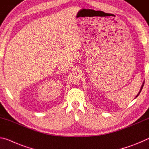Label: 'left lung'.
Wrapping results in <instances>:
<instances>
[{
  "label": "left lung",
  "mask_w": 149,
  "mask_h": 149,
  "mask_svg": "<svg viewBox=\"0 0 149 149\" xmlns=\"http://www.w3.org/2000/svg\"><path fill=\"white\" fill-rule=\"evenodd\" d=\"M143 86H144V83H143V86H142V87H141V91H140V92H139V94H137V96H136V97H137V96H139V94H140V92H141V90H142V89H143Z\"/></svg>",
  "instance_id": "1"
}]
</instances>
